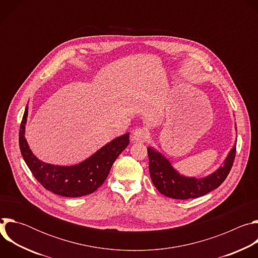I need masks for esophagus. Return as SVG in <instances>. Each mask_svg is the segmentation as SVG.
Masks as SVG:
<instances>
[{
  "label": "esophagus",
  "mask_w": 258,
  "mask_h": 258,
  "mask_svg": "<svg viewBox=\"0 0 258 258\" xmlns=\"http://www.w3.org/2000/svg\"><path fill=\"white\" fill-rule=\"evenodd\" d=\"M149 138V132L144 127H138L133 132L132 135V141L133 142H146Z\"/></svg>",
  "instance_id": "1"
}]
</instances>
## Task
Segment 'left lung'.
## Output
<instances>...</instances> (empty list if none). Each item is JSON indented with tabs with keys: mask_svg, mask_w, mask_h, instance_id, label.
Instances as JSON below:
<instances>
[{
	"mask_svg": "<svg viewBox=\"0 0 258 258\" xmlns=\"http://www.w3.org/2000/svg\"><path fill=\"white\" fill-rule=\"evenodd\" d=\"M235 130H237L235 124ZM237 139L223 164L203 177L187 176L179 173L171 162L154 147H148L149 172L155 188L164 196L173 199H194L213 191L228 176L236 155Z\"/></svg>",
	"mask_w": 258,
	"mask_h": 258,
	"instance_id": "left-lung-1",
	"label": "left lung"
}]
</instances>
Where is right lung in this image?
Wrapping results in <instances>:
<instances>
[{"label":"right lung","instance_id":"right-lung-1","mask_svg":"<svg viewBox=\"0 0 258 258\" xmlns=\"http://www.w3.org/2000/svg\"><path fill=\"white\" fill-rule=\"evenodd\" d=\"M28 116V105L22 117L19 131L21 155L41 185L48 191L63 197H81L95 192L102 186L112 164L130 143L126 133L110 141L92 156L75 165H55L36 157L25 139V125Z\"/></svg>","mask_w":258,"mask_h":258}]
</instances>
